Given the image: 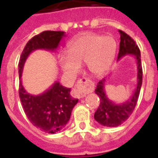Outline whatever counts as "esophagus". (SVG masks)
<instances>
[{
	"label": "esophagus",
	"mask_w": 158,
	"mask_h": 158,
	"mask_svg": "<svg viewBox=\"0 0 158 158\" xmlns=\"http://www.w3.org/2000/svg\"><path fill=\"white\" fill-rule=\"evenodd\" d=\"M94 90V83L89 79L83 78L77 82L76 89H74V96L78 98H84L86 94L92 93Z\"/></svg>",
	"instance_id": "obj_1"
}]
</instances>
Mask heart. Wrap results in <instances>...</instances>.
I'll list each match as a JSON object with an SVG mask.
<instances>
[{
    "instance_id": "heart-1",
    "label": "heart",
    "mask_w": 158,
    "mask_h": 158,
    "mask_svg": "<svg viewBox=\"0 0 158 158\" xmlns=\"http://www.w3.org/2000/svg\"><path fill=\"white\" fill-rule=\"evenodd\" d=\"M116 50L117 43L111 36L85 33L69 43L68 54L60 56V66L65 74L73 75L86 63L91 74L100 76L110 68Z\"/></svg>"
}]
</instances>
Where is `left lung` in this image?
<instances>
[{
  "mask_svg": "<svg viewBox=\"0 0 158 158\" xmlns=\"http://www.w3.org/2000/svg\"><path fill=\"white\" fill-rule=\"evenodd\" d=\"M120 35V50L117 60L133 55L137 63V86L132 97L123 103H115L108 98L105 93L106 78L98 82L95 89V94L100 98V105L94 114V119L102 125L106 127H116L123 124L134 111L139 96L142 86L143 69L139 48L127 33L119 30Z\"/></svg>",
  "mask_w": 158,
  "mask_h": 158,
  "instance_id": "1",
  "label": "left lung"
}]
</instances>
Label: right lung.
<instances>
[{
  "label": "right lung",
  "instance_id": "add662e5",
  "mask_svg": "<svg viewBox=\"0 0 158 158\" xmlns=\"http://www.w3.org/2000/svg\"><path fill=\"white\" fill-rule=\"evenodd\" d=\"M63 37L65 34L61 31H44L34 36L24 47L19 62V94L23 110L35 127L48 134H55L64 129L79 99L73 98L70 89L62 86L59 82H55L39 95L29 94L23 88L21 76L24 63L31 53L38 49L55 51Z\"/></svg>",
  "mask_w": 158,
  "mask_h": 158
}]
</instances>
